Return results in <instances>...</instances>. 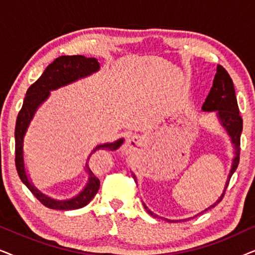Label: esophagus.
Returning a JSON list of instances; mask_svg holds the SVG:
<instances>
[{"mask_svg": "<svg viewBox=\"0 0 255 255\" xmlns=\"http://www.w3.org/2000/svg\"><path fill=\"white\" fill-rule=\"evenodd\" d=\"M138 144H139V139L137 137H134V135H131V137H128L127 139V141H125V145H124L125 151L131 152L132 149L137 147Z\"/></svg>", "mask_w": 255, "mask_h": 255, "instance_id": "1", "label": "esophagus"}]
</instances>
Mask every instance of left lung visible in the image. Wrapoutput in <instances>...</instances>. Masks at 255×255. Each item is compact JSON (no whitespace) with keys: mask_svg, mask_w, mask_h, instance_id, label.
Returning a JSON list of instances; mask_svg holds the SVG:
<instances>
[{"mask_svg":"<svg viewBox=\"0 0 255 255\" xmlns=\"http://www.w3.org/2000/svg\"><path fill=\"white\" fill-rule=\"evenodd\" d=\"M202 110L203 111H216L219 122H221L222 127L225 128L228 132L231 141L235 147V158L232 160V166L230 169V174L226 180L225 188L221 197L215 202L214 204L205 209L204 211L209 210V209L215 208L219 202L223 200L224 194L226 191V188L229 186L230 179H231L232 174L236 172L237 167L239 163V155H240V134L243 131V118L239 115V108L238 103H237V97L235 92V86H233L232 79L230 78L229 73L223 66H217V73H216L214 83L210 89V93L205 99V102L202 106ZM144 207L147 212L153 217H156V215L153 214L151 210H148L147 207L144 204ZM203 211V212H204ZM202 214V212H201ZM200 215V214H198ZM168 222H174L166 219Z\"/></svg>","mask_w":255,"mask_h":255,"instance_id":"8db88e82","label":"left lung"}]
</instances>
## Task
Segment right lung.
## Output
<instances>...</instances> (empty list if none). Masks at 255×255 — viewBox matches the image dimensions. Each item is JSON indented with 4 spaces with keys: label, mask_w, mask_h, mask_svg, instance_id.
Wrapping results in <instances>:
<instances>
[{
    "label": "right lung",
    "mask_w": 255,
    "mask_h": 255,
    "mask_svg": "<svg viewBox=\"0 0 255 255\" xmlns=\"http://www.w3.org/2000/svg\"><path fill=\"white\" fill-rule=\"evenodd\" d=\"M99 69L100 62L95 58H86L83 55H62V57L57 58L52 64L47 66L40 78L33 85L29 87L25 99H24L22 109H20L18 116H17L15 128V163L17 173H18L22 182L29 188V190L38 198V201L50 209L75 210V209H80L88 204L100 188V180L94 175V173L89 168L88 161L90 156H92L93 153L100 151V149L116 151L123 144L124 139L122 138L115 142L97 145L87 158L86 172L88 173V182H87L86 187L76 196L69 198V200L57 201L40 193L27 176L23 154L24 135L26 133L27 128H29L37 109L40 107V104H43L48 99L51 90H55L60 88V87L78 81L79 79L89 76L93 73L99 71Z\"/></svg>",
    "instance_id": "obj_1"
}]
</instances>
